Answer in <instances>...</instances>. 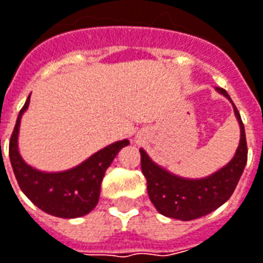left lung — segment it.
I'll return each instance as SVG.
<instances>
[{
    "label": "left lung",
    "mask_w": 263,
    "mask_h": 263,
    "mask_svg": "<svg viewBox=\"0 0 263 263\" xmlns=\"http://www.w3.org/2000/svg\"><path fill=\"white\" fill-rule=\"evenodd\" d=\"M217 90L230 99L224 89L217 87ZM233 109L240 125V142L233 160L213 176L201 180L180 178L158 167L144 149H139L141 170L146 178L148 196L160 213L178 220H193L212 213L230 199L248 161L243 122L235 105Z\"/></svg>",
    "instance_id": "obj_1"
}]
</instances>
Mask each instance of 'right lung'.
<instances>
[{"label": "right lung", "mask_w": 263, "mask_h": 263, "mask_svg": "<svg viewBox=\"0 0 263 263\" xmlns=\"http://www.w3.org/2000/svg\"><path fill=\"white\" fill-rule=\"evenodd\" d=\"M30 96L21 108L10 138V161L20 189L43 212L73 219L92 212L98 204L101 183L110 162L117 154L129 144V141H118L98 151L86 161L74 168L62 173H42L23 161L17 148V137L21 117L28 108ZM1 142V141H0Z\"/></svg>", "instance_id": "right-lung-1"}]
</instances>
